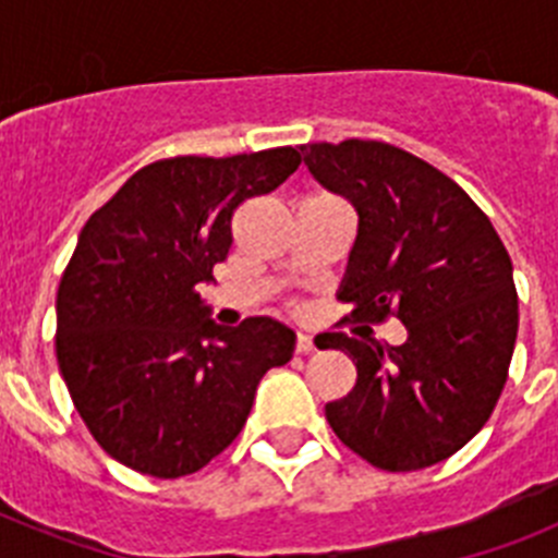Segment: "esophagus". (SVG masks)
Segmentation results:
<instances>
[{
    "mask_svg": "<svg viewBox=\"0 0 558 558\" xmlns=\"http://www.w3.org/2000/svg\"><path fill=\"white\" fill-rule=\"evenodd\" d=\"M315 349V340L310 338V335H304V332H299L295 335V352L299 354H310Z\"/></svg>",
    "mask_w": 558,
    "mask_h": 558,
    "instance_id": "obj_1",
    "label": "esophagus"
}]
</instances>
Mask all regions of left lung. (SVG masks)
<instances>
[{
	"label": "left lung",
	"instance_id": "left-lung-1",
	"mask_svg": "<svg viewBox=\"0 0 558 558\" xmlns=\"http://www.w3.org/2000/svg\"><path fill=\"white\" fill-rule=\"evenodd\" d=\"M313 179L357 211L338 299L343 322L405 324L402 347L324 332L357 383L327 402L335 436L388 472L425 470L461 450L495 411L514 354L511 256L492 220L445 172L386 142L304 145Z\"/></svg>",
	"mask_w": 558,
	"mask_h": 558
}]
</instances>
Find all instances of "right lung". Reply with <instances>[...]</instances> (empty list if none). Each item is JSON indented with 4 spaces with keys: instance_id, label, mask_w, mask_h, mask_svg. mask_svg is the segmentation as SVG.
I'll use <instances>...</instances> for the list:
<instances>
[{
    "instance_id": "add662e5",
    "label": "right lung",
    "mask_w": 558,
    "mask_h": 558,
    "mask_svg": "<svg viewBox=\"0 0 558 558\" xmlns=\"http://www.w3.org/2000/svg\"><path fill=\"white\" fill-rule=\"evenodd\" d=\"M299 165L295 147L153 161L86 220L58 288L56 354L113 461L198 472L240 436L265 372L293 357V329L268 315L218 327L198 284L229 254L236 206Z\"/></svg>"
}]
</instances>
